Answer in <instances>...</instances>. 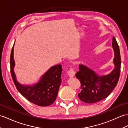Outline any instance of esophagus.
Returning a JSON list of instances; mask_svg holds the SVG:
<instances>
[{"mask_svg":"<svg viewBox=\"0 0 128 128\" xmlns=\"http://www.w3.org/2000/svg\"><path fill=\"white\" fill-rule=\"evenodd\" d=\"M68 74L70 78H72L75 75V71L74 70L73 68H71V69L68 71Z\"/></svg>","mask_w":128,"mask_h":128,"instance_id":"esophagus-1","label":"esophagus"}]
</instances>
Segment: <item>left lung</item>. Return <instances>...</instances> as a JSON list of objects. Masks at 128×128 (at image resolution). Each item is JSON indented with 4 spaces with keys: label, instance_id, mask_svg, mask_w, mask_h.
Wrapping results in <instances>:
<instances>
[{
    "label": "left lung",
    "instance_id": "1",
    "mask_svg": "<svg viewBox=\"0 0 128 128\" xmlns=\"http://www.w3.org/2000/svg\"><path fill=\"white\" fill-rule=\"evenodd\" d=\"M112 44L114 53V68L108 75L99 76L87 66L79 65V71L75 75L81 82V90L78 96L83 102L93 104L104 99L117 86L120 76L121 59L120 48L114 36Z\"/></svg>",
    "mask_w": 128,
    "mask_h": 128
}]
</instances>
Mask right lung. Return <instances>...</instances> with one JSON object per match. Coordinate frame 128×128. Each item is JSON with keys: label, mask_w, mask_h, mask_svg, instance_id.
Instances as JSON below:
<instances>
[{"label": "right lung", "mask_w": 128, "mask_h": 128, "mask_svg": "<svg viewBox=\"0 0 128 128\" xmlns=\"http://www.w3.org/2000/svg\"><path fill=\"white\" fill-rule=\"evenodd\" d=\"M14 47L10 55V69L12 78L17 90L29 102L39 106H48L54 102L62 82V65L52 66L44 74L37 84L32 86L22 85L17 81L14 72L15 63Z\"/></svg>", "instance_id": "obj_1"}]
</instances>
